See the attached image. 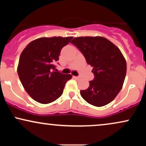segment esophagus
<instances>
[{"instance_id": "1", "label": "esophagus", "mask_w": 146, "mask_h": 146, "mask_svg": "<svg viewBox=\"0 0 146 146\" xmlns=\"http://www.w3.org/2000/svg\"><path fill=\"white\" fill-rule=\"evenodd\" d=\"M73 78L75 79V80H79L80 79V77H78V76H73Z\"/></svg>"}]
</instances>
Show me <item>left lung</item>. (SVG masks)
<instances>
[{"instance_id":"1","label":"left lung","mask_w":146,"mask_h":146,"mask_svg":"<svg viewBox=\"0 0 146 146\" xmlns=\"http://www.w3.org/2000/svg\"><path fill=\"white\" fill-rule=\"evenodd\" d=\"M71 42L93 67L95 78L87 89L80 91L81 96L95 106L109 104L121 90L126 74V62L119 48L100 36L79 37Z\"/></svg>"}]
</instances>
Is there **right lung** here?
<instances>
[{"label":"right lung","instance_id":"1","mask_svg":"<svg viewBox=\"0 0 146 146\" xmlns=\"http://www.w3.org/2000/svg\"><path fill=\"white\" fill-rule=\"evenodd\" d=\"M73 37L40 38L29 43L21 54L18 74L27 93L35 101L48 104L59 98L71 74L55 71L62 48Z\"/></svg>","mask_w":146,"mask_h":146}]
</instances>
